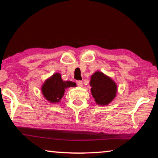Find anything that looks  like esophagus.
<instances>
[{"label":"esophagus","mask_w":158,"mask_h":158,"mask_svg":"<svg viewBox=\"0 0 158 158\" xmlns=\"http://www.w3.org/2000/svg\"><path fill=\"white\" fill-rule=\"evenodd\" d=\"M77 85H78V86L81 87L83 85V83H82L81 81H77Z\"/></svg>","instance_id":"34e87169"}]
</instances>
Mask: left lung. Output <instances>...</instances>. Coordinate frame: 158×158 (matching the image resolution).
<instances>
[{"instance_id": "obj_1", "label": "left lung", "mask_w": 158, "mask_h": 158, "mask_svg": "<svg viewBox=\"0 0 158 158\" xmlns=\"http://www.w3.org/2000/svg\"><path fill=\"white\" fill-rule=\"evenodd\" d=\"M90 91L95 102L100 106H106L116 98L117 85L111 77L100 71L95 72L90 77Z\"/></svg>"}]
</instances>
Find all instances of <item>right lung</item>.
<instances>
[{"label": "right lung", "mask_w": 158, "mask_h": 158, "mask_svg": "<svg viewBox=\"0 0 158 158\" xmlns=\"http://www.w3.org/2000/svg\"><path fill=\"white\" fill-rule=\"evenodd\" d=\"M76 86L74 82L64 81L60 73H56L48 78L42 85L41 90L44 98L52 104L59 102L64 95L65 89Z\"/></svg>", "instance_id": "add662e5"}]
</instances>
